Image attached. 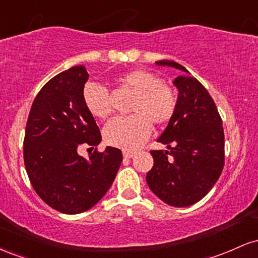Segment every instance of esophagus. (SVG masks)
Here are the masks:
<instances>
[{"label":"esophagus","instance_id":"obj_1","mask_svg":"<svg viewBox=\"0 0 258 258\" xmlns=\"http://www.w3.org/2000/svg\"><path fill=\"white\" fill-rule=\"evenodd\" d=\"M122 154H123V158L125 159H132L133 156L136 155L135 152H130V150H123Z\"/></svg>","mask_w":258,"mask_h":258}]
</instances>
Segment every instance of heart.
<instances>
[{
    "mask_svg": "<svg viewBox=\"0 0 258 258\" xmlns=\"http://www.w3.org/2000/svg\"><path fill=\"white\" fill-rule=\"evenodd\" d=\"M117 82L135 93L130 110L132 116L115 117L104 127L108 144L125 150L138 149L152 132V123L165 125L172 119L177 97L170 86L152 72L135 69L117 78ZM87 110L98 119H104L111 111L110 94L104 86L87 82L82 92Z\"/></svg>",
    "mask_w": 258,
    "mask_h": 258,
    "instance_id": "heart-1",
    "label": "heart"
}]
</instances>
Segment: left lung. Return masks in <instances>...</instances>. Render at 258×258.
<instances>
[{
	"mask_svg": "<svg viewBox=\"0 0 258 258\" xmlns=\"http://www.w3.org/2000/svg\"><path fill=\"white\" fill-rule=\"evenodd\" d=\"M156 65L183 74L172 119L158 142L168 150H153L154 166L147 173L150 190L167 205L186 207L203 199L220 178L224 165V132L214 99L190 73L172 60Z\"/></svg>",
	"mask_w": 258,
	"mask_h": 258,
	"instance_id": "left-lung-1",
	"label": "left lung"
}]
</instances>
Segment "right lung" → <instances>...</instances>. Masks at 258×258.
Returning <instances> with one entry per match:
<instances>
[{"mask_svg":"<svg viewBox=\"0 0 258 258\" xmlns=\"http://www.w3.org/2000/svg\"><path fill=\"white\" fill-rule=\"evenodd\" d=\"M84 65L49 80L38 92L26 122L24 164L35 191L59 212L76 215L96 205L109 190L122 161L120 149L79 154L81 146L102 141L82 92L88 80Z\"/></svg>","mask_w":258,"mask_h":258,"instance_id":"right-lung-1","label":"right lung"}]
</instances>
